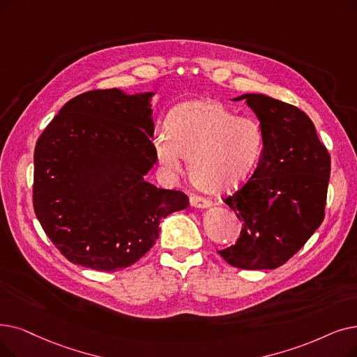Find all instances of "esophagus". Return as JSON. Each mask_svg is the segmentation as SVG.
Segmentation results:
<instances>
[{"mask_svg": "<svg viewBox=\"0 0 357 357\" xmlns=\"http://www.w3.org/2000/svg\"><path fill=\"white\" fill-rule=\"evenodd\" d=\"M190 203L195 208H208L211 206V201L204 197H201V195H191Z\"/></svg>", "mask_w": 357, "mask_h": 357, "instance_id": "34e87169", "label": "esophagus"}]
</instances>
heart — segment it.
Instances as JSON below:
<instances>
[{"mask_svg": "<svg viewBox=\"0 0 357 357\" xmlns=\"http://www.w3.org/2000/svg\"><path fill=\"white\" fill-rule=\"evenodd\" d=\"M165 134L154 140L158 160L170 170L187 160L188 176L208 194H223L243 185L255 170L266 140L259 122L235 116L225 103L195 99L169 114Z\"/></svg>", "mask_w": 357, "mask_h": 357, "instance_id": "obj_1", "label": "heart"}]
</instances>
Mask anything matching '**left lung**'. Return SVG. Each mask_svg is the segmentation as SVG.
<instances>
[{
  "mask_svg": "<svg viewBox=\"0 0 357 357\" xmlns=\"http://www.w3.org/2000/svg\"><path fill=\"white\" fill-rule=\"evenodd\" d=\"M245 99L264 131V151L242 188L225 203L242 222L235 245L219 251L242 270H273L289 261L321 226L331 159L314 122L299 107L266 95Z\"/></svg>",
  "mask_w": 357,
  "mask_h": 357,
  "instance_id": "left-lung-1",
  "label": "left lung"
}]
</instances>
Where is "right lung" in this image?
Listing matches in <instances>:
<instances>
[{"label":"right lung","instance_id":"right-lung-1","mask_svg":"<svg viewBox=\"0 0 357 357\" xmlns=\"http://www.w3.org/2000/svg\"><path fill=\"white\" fill-rule=\"evenodd\" d=\"M151 91L90 90L68 100L38 138L33 208L73 264L118 271L146 255L182 191L144 181L158 162Z\"/></svg>","mask_w":357,"mask_h":357}]
</instances>
